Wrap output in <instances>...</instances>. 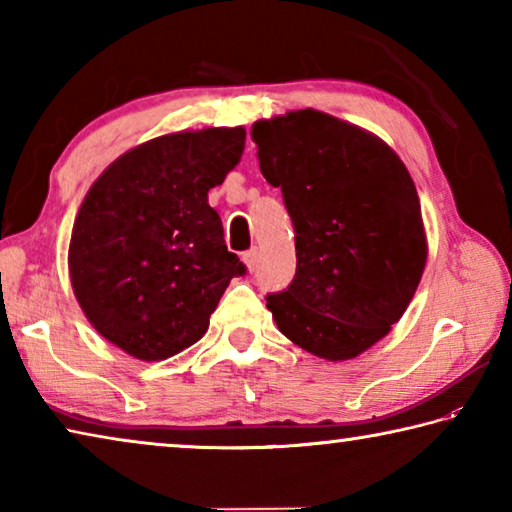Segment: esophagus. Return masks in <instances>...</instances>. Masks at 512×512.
I'll list each match as a JSON object with an SVG mask.
<instances>
[{"label": "esophagus", "mask_w": 512, "mask_h": 512, "mask_svg": "<svg viewBox=\"0 0 512 512\" xmlns=\"http://www.w3.org/2000/svg\"><path fill=\"white\" fill-rule=\"evenodd\" d=\"M241 262H244L248 271L253 273L255 271V264H257V250L253 248V250H248V253L241 255Z\"/></svg>", "instance_id": "34e87169"}]
</instances>
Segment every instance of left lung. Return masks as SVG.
I'll return each mask as SVG.
<instances>
[{
  "label": "left lung",
  "instance_id": "1",
  "mask_svg": "<svg viewBox=\"0 0 512 512\" xmlns=\"http://www.w3.org/2000/svg\"><path fill=\"white\" fill-rule=\"evenodd\" d=\"M250 137L296 228V277L266 307L314 357H359L404 316L427 266L411 173L381 137L314 108L257 119Z\"/></svg>",
  "mask_w": 512,
  "mask_h": 512
}]
</instances>
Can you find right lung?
<instances>
[{"label": "right lung", "mask_w": 512, "mask_h": 512, "mask_svg": "<svg viewBox=\"0 0 512 512\" xmlns=\"http://www.w3.org/2000/svg\"><path fill=\"white\" fill-rule=\"evenodd\" d=\"M246 128L153 137L103 169L76 212L69 282L103 339L140 361L194 345L235 275L207 192L235 169Z\"/></svg>", "instance_id": "obj_1"}]
</instances>
